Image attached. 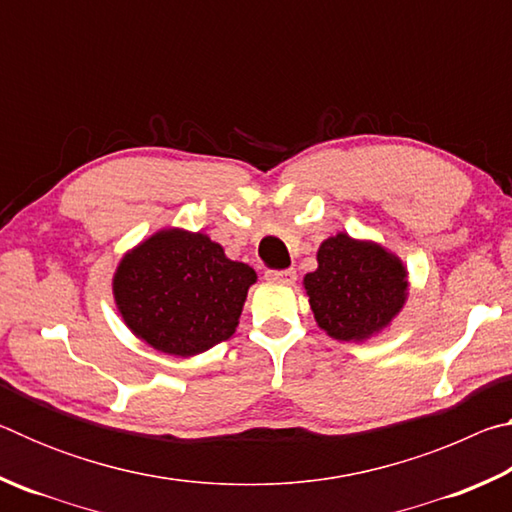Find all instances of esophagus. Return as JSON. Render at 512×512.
Here are the masks:
<instances>
[{
	"label": "esophagus",
	"instance_id": "1",
	"mask_svg": "<svg viewBox=\"0 0 512 512\" xmlns=\"http://www.w3.org/2000/svg\"><path fill=\"white\" fill-rule=\"evenodd\" d=\"M264 277H266V280H271V282L291 284L293 280H296V271H293V268H284V271H266Z\"/></svg>",
	"mask_w": 512,
	"mask_h": 512
}]
</instances>
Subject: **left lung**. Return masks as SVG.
<instances>
[{
  "mask_svg": "<svg viewBox=\"0 0 512 512\" xmlns=\"http://www.w3.org/2000/svg\"><path fill=\"white\" fill-rule=\"evenodd\" d=\"M316 323L336 341H363L391 323L406 300L402 262L377 244L336 235L318 248L305 275Z\"/></svg>",
  "mask_w": 512,
  "mask_h": 512,
  "instance_id": "8db88e82",
  "label": "left lung"
}]
</instances>
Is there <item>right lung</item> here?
<instances>
[{"label":"right lung","mask_w":512,"mask_h":512,"mask_svg":"<svg viewBox=\"0 0 512 512\" xmlns=\"http://www.w3.org/2000/svg\"><path fill=\"white\" fill-rule=\"evenodd\" d=\"M255 280L253 268L232 262L201 232L162 230L121 259L112 289L135 336L158 352L192 357L235 334Z\"/></svg>","instance_id":"obj_1"}]
</instances>
